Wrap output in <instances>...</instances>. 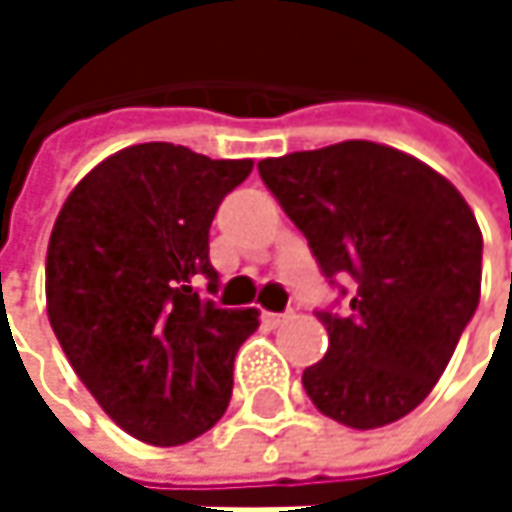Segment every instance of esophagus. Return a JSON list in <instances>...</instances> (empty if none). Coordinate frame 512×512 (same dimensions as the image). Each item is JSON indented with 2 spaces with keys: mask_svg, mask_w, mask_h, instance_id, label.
I'll return each mask as SVG.
<instances>
[{
  "mask_svg": "<svg viewBox=\"0 0 512 512\" xmlns=\"http://www.w3.org/2000/svg\"><path fill=\"white\" fill-rule=\"evenodd\" d=\"M287 317H290V314H272V311H263V323H266V326H272V329H275V326H281Z\"/></svg>",
  "mask_w": 512,
  "mask_h": 512,
  "instance_id": "esophagus-1",
  "label": "esophagus"
}]
</instances>
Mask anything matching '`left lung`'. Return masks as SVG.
I'll list each match as a JSON object with an SVG mask.
<instances>
[{"mask_svg":"<svg viewBox=\"0 0 512 512\" xmlns=\"http://www.w3.org/2000/svg\"><path fill=\"white\" fill-rule=\"evenodd\" d=\"M257 171L320 272L356 284L341 314L317 311L329 350L302 373L311 403L353 430L400 421L433 391L480 302L471 207L448 177L376 142L260 159Z\"/></svg>","mask_w":512,"mask_h":512,"instance_id":"1","label":"left lung"}]
</instances>
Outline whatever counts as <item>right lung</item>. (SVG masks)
Returning a JSON list of instances; mask_svg holds the SVG:
<instances>
[{
	"label": "right lung",
	"instance_id": "add662e5",
	"mask_svg": "<svg viewBox=\"0 0 512 512\" xmlns=\"http://www.w3.org/2000/svg\"><path fill=\"white\" fill-rule=\"evenodd\" d=\"M252 165L133 145L94 165L52 225V332L103 412L139 442H192L228 409L257 311L219 308L198 284L219 287L210 222Z\"/></svg>",
	"mask_w": 512,
	"mask_h": 512
}]
</instances>
